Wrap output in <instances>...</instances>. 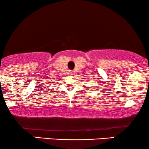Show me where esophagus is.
Returning a JSON list of instances; mask_svg holds the SVG:
<instances>
[{"instance_id":"esophagus-1","label":"esophagus","mask_w":149,"mask_h":149,"mask_svg":"<svg viewBox=\"0 0 149 149\" xmlns=\"http://www.w3.org/2000/svg\"><path fill=\"white\" fill-rule=\"evenodd\" d=\"M68 74L70 75H72V71H68Z\"/></svg>"}]
</instances>
